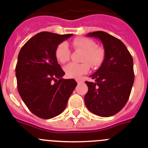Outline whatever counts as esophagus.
<instances>
[{"mask_svg":"<svg viewBox=\"0 0 148 148\" xmlns=\"http://www.w3.org/2000/svg\"><path fill=\"white\" fill-rule=\"evenodd\" d=\"M82 80H81V79H76V82L78 83V84H80V83L82 82Z\"/></svg>","mask_w":148,"mask_h":148,"instance_id":"34e87169","label":"esophagus"}]
</instances>
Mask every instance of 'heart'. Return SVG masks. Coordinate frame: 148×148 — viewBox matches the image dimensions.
Returning a JSON list of instances; mask_svg holds the SVG:
<instances>
[{"label": "heart", "instance_id": "1", "mask_svg": "<svg viewBox=\"0 0 148 148\" xmlns=\"http://www.w3.org/2000/svg\"><path fill=\"white\" fill-rule=\"evenodd\" d=\"M75 51L82 52V63H69L64 67L66 75L69 78H79L86 74L90 69V65L94 69L101 66L105 58V51L103 47L97 46L93 40L88 38H76L72 41ZM56 58L60 63H65L69 60L70 51L66 42L60 44L55 51Z\"/></svg>", "mask_w": 148, "mask_h": 148}]
</instances>
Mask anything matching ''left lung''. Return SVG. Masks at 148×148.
<instances>
[{
  "label": "left lung",
  "instance_id": "8db88e82",
  "mask_svg": "<svg viewBox=\"0 0 148 148\" xmlns=\"http://www.w3.org/2000/svg\"><path fill=\"white\" fill-rule=\"evenodd\" d=\"M87 36L101 40L105 58L91 75L95 82H85L88 88L85 106L95 115L111 116L123 109L129 98L135 79L132 57L119 39L105 32H90Z\"/></svg>",
  "mask_w": 148,
  "mask_h": 148
}]
</instances>
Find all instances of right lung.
<instances>
[{
  "label": "right lung",
  "mask_w": 148,
  "mask_h": 148,
  "mask_svg": "<svg viewBox=\"0 0 148 148\" xmlns=\"http://www.w3.org/2000/svg\"><path fill=\"white\" fill-rule=\"evenodd\" d=\"M72 35L38 33L18 55L15 69L18 91L29 110L41 119L60 115L76 87L75 79L62 78L65 73L55 56L57 46Z\"/></svg>",
  "instance_id": "add662e5"
}]
</instances>
